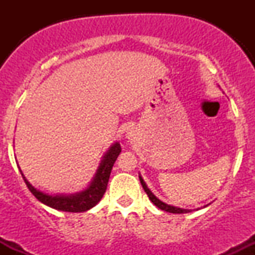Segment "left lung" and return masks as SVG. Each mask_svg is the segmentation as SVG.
I'll return each instance as SVG.
<instances>
[{"mask_svg":"<svg viewBox=\"0 0 255 255\" xmlns=\"http://www.w3.org/2000/svg\"><path fill=\"white\" fill-rule=\"evenodd\" d=\"M139 178H140V182H141L142 188H144V191L146 192V194L148 195V199H150V200L152 201V203H153L154 205H156V206L158 207V209L163 210V211H166V212H170V213H188V212H191V210H187V209H180V207L171 206V205H168V204L163 203V201H160L159 199H158V198L156 197V195H154L153 193H152V192L150 191V189L147 188V186H146L145 181L142 180V177H141V176H139ZM206 206H207V205H206Z\"/></svg>","mask_w":255,"mask_h":255,"instance_id":"1","label":"left lung"}]
</instances>
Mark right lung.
I'll return each instance as SVG.
<instances>
[{"label":"right lung","mask_w":255,"mask_h":255,"mask_svg":"<svg viewBox=\"0 0 255 255\" xmlns=\"http://www.w3.org/2000/svg\"><path fill=\"white\" fill-rule=\"evenodd\" d=\"M120 152H121V146L119 142H115L109 147V150L105 152L103 156V159L99 163V166L96 171L95 177L91 181L86 189L84 191L75 193V194L63 195V194H56L50 195L46 194L39 189L34 188L32 184L26 180L21 170V176L24 178L26 186L30 189L32 194L36 197L40 203H43L46 206L52 207L55 210H60V211L66 212H85L87 210L92 209L96 206L101 199L103 198L105 191H107L108 182H109L110 172L113 169L114 163L118 159ZM20 169V168H19Z\"/></svg>","instance_id":"1"}]
</instances>
